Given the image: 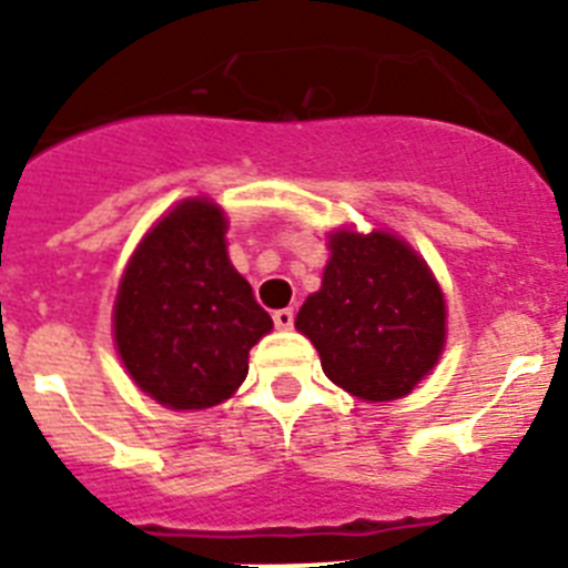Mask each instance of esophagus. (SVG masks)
<instances>
[{
	"label": "esophagus",
	"instance_id": "1",
	"mask_svg": "<svg viewBox=\"0 0 568 568\" xmlns=\"http://www.w3.org/2000/svg\"><path fill=\"white\" fill-rule=\"evenodd\" d=\"M274 326L292 328L294 326V308H280V312H274Z\"/></svg>",
	"mask_w": 568,
	"mask_h": 568
}]
</instances>
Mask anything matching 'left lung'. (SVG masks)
<instances>
[{
    "mask_svg": "<svg viewBox=\"0 0 568 568\" xmlns=\"http://www.w3.org/2000/svg\"><path fill=\"white\" fill-rule=\"evenodd\" d=\"M321 292L297 328L321 352L323 373L366 402H393L436 366L445 297L422 256L389 233H332Z\"/></svg>",
    "mask_w": 568,
    "mask_h": 568,
    "instance_id": "1",
    "label": "left lung"
}]
</instances>
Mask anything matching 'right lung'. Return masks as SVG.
Segmentation results:
<instances>
[{"label": "right lung", "instance_id": "add662e5", "mask_svg": "<svg viewBox=\"0 0 568 568\" xmlns=\"http://www.w3.org/2000/svg\"><path fill=\"white\" fill-rule=\"evenodd\" d=\"M271 314L227 260L225 216L193 199L166 213L138 245L114 300L123 366L155 402L204 409L247 375V352Z\"/></svg>", "mask_w": 568, "mask_h": 568}]
</instances>
